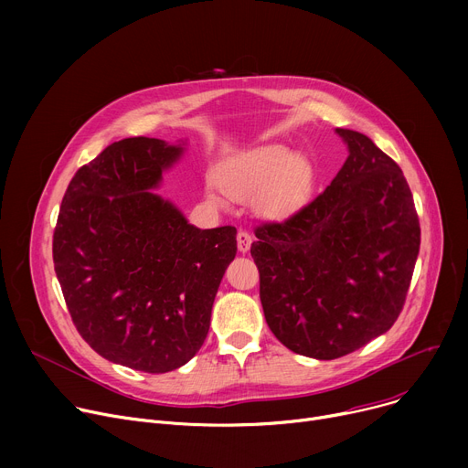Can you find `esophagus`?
Returning a JSON list of instances; mask_svg holds the SVG:
<instances>
[{
    "instance_id": "obj_1",
    "label": "esophagus",
    "mask_w": 468,
    "mask_h": 468,
    "mask_svg": "<svg viewBox=\"0 0 468 468\" xmlns=\"http://www.w3.org/2000/svg\"><path fill=\"white\" fill-rule=\"evenodd\" d=\"M250 244H252V235H250L249 231L240 229V231L237 233V247H239V250H240L242 254H244V252H249Z\"/></svg>"
}]
</instances>
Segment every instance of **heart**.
I'll list each match as a JSON object with an SVG mask.
<instances>
[{"instance_id": "1", "label": "heart", "mask_w": 468, "mask_h": 468, "mask_svg": "<svg viewBox=\"0 0 468 468\" xmlns=\"http://www.w3.org/2000/svg\"><path fill=\"white\" fill-rule=\"evenodd\" d=\"M221 189L239 201L260 195V208L271 216H288L303 207L313 189L307 159L284 145H265L218 178Z\"/></svg>"}]
</instances>
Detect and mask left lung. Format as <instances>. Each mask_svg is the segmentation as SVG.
Listing matches in <instances>:
<instances>
[{"mask_svg": "<svg viewBox=\"0 0 468 468\" xmlns=\"http://www.w3.org/2000/svg\"><path fill=\"white\" fill-rule=\"evenodd\" d=\"M349 157L284 221H263L250 254L267 326L290 351L334 360L385 334L411 282L421 228L400 166L362 133Z\"/></svg>", "mask_w": 468, "mask_h": 468, "instance_id": "8db88e82", "label": "left lung"}]
</instances>
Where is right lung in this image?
<instances>
[{"label": "right lung", "instance_id": "add662e5", "mask_svg": "<svg viewBox=\"0 0 468 468\" xmlns=\"http://www.w3.org/2000/svg\"><path fill=\"white\" fill-rule=\"evenodd\" d=\"M180 154L145 136L110 144L73 175L53 235L80 335L106 360L147 374L176 370L201 349L237 252L233 226L197 229L147 191Z\"/></svg>", "mask_w": 468, "mask_h": 468}]
</instances>
